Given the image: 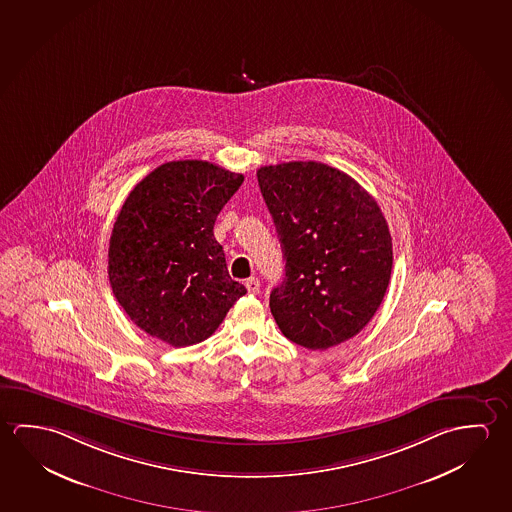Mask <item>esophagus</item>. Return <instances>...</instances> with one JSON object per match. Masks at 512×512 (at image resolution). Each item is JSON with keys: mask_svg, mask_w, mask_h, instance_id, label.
I'll use <instances>...</instances> for the list:
<instances>
[{"mask_svg": "<svg viewBox=\"0 0 512 512\" xmlns=\"http://www.w3.org/2000/svg\"><path fill=\"white\" fill-rule=\"evenodd\" d=\"M246 289H248V293L250 294H257L260 291V282L259 278H248L246 280Z\"/></svg>", "mask_w": 512, "mask_h": 512, "instance_id": "1", "label": "esophagus"}]
</instances>
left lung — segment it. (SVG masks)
<instances>
[{
	"label": "left lung",
	"instance_id": "8db88e82",
	"mask_svg": "<svg viewBox=\"0 0 512 512\" xmlns=\"http://www.w3.org/2000/svg\"><path fill=\"white\" fill-rule=\"evenodd\" d=\"M257 178L285 260L284 280L269 294L278 328L310 350L357 336L393 269V241L375 198L314 160L264 166Z\"/></svg>",
	"mask_w": 512,
	"mask_h": 512
}]
</instances>
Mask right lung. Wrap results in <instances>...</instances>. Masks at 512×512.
Listing matches in <instances>:
<instances>
[{"label":"right lung","instance_id":"obj_1","mask_svg":"<svg viewBox=\"0 0 512 512\" xmlns=\"http://www.w3.org/2000/svg\"><path fill=\"white\" fill-rule=\"evenodd\" d=\"M244 176L173 160L144 176L112 228V293L135 325L171 346L216 332L246 287L228 275L214 223Z\"/></svg>","mask_w":512,"mask_h":512}]
</instances>
